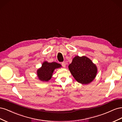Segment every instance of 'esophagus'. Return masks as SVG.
<instances>
[{"instance_id":"esophagus-1","label":"esophagus","mask_w":122,"mask_h":122,"mask_svg":"<svg viewBox=\"0 0 122 122\" xmlns=\"http://www.w3.org/2000/svg\"><path fill=\"white\" fill-rule=\"evenodd\" d=\"M61 65H62V67H64V68H65V67H66V62H65V61L62 62H61Z\"/></svg>"}]
</instances>
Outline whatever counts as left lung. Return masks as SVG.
<instances>
[{"mask_svg": "<svg viewBox=\"0 0 122 122\" xmlns=\"http://www.w3.org/2000/svg\"><path fill=\"white\" fill-rule=\"evenodd\" d=\"M69 69L74 78L82 84L91 82L97 72L96 66L86 56H75L69 65Z\"/></svg>", "mask_w": 122, "mask_h": 122, "instance_id": "8db88e82", "label": "left lung"}]
</instances>
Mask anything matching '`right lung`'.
I'll return each instance as SVG.
<instances>
[{"label": "right lung", "instance_id": "obj_1", "mask_svg": "<svg viewBox=\"0 0 122 122\" xmlns=\"http://www.w3.org/2000/svg\"><path fill=\"white\" fill-rule=\"evenodd\" d=\"M61 67V65L55 62H48L45 61L42 64V67L37 71V75L40 80L47 81L52 77L54 69Z\"/></svg>", "mask_w": 122, "mask_h": 122}]
</instances>
